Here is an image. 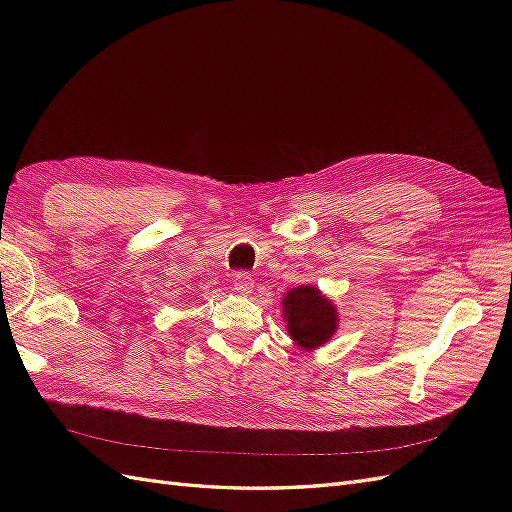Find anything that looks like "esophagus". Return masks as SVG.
Wrapping results in <instances>:
<instances>
[{
	"label": "esophagus",
	"instance_id": "esophagus-1",
	"mask_svg": "<svg viewBox=\"0 0 512 512\" xmlns=\"http://www.w3.org/2000/svg\"><path fill=\"white\" fill-rule=\"evenodd\" d=\"M232 288H235V292H239V294H250L254 290L252 275L245 273V271L235 273V275H232Z\"/></svg>",
	"mask_w": 512,
	"mask_h": 512
}]
</instances>
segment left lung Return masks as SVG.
<instances>
[{
    "mask_svg": "<svg viewBox=\"0 0 512 512\" xmlns=\"http://www.w3.org/2000/svg\"><path fill=\"white\" fill-rule=\"evenodd\" d=\"M284 318L290 337L303 350L322 346L337 329L335 307L312 286H299L286 294Z\"/></svg>",
    "mask_w": 512,
    "mask_h": 512,
    "instance_id": "left-lung-1",
    "label": "left lung"
}]
</instances>
